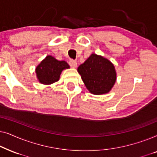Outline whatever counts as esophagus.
Instances as JSON below:
<instances>
[{"mask_svg":"<svg viewBox=\"0 0 157 157\" xmlns=\"http://www.w3.org/2000/svg\"><path fill=\"white\" fill-rule=\"evenodd\" d=\"M69 65L71 66V68H76V66H77V63H76V61H74V60H70Z\"/></svg>","mask_w":157,"mask_h":157,"instance_id":"1","label":"esophagus"}]
</instances>
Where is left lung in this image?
Returning <instances> with one entry per match:
<instances>
[{"mask_svg": "<svg viewBox=\"0 0 157 157\" xmlns=\"http://www.w3.org/2000/svg\"><path fill=\"white\" fill-rule=\"evenodd\" d=\"M77 71L86 89L94 95L108 94L117 81L114 65L106 58L96 53H92Z\"/></svg>", "mask_w": 157, "mask_h": 157, "instance_id": "obj_1", "label": "left lung"}]
</instances>
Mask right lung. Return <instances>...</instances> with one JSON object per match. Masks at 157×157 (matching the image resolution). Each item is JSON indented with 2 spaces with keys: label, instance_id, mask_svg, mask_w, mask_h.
Masks as SVG:
<instances>
[{
  "label": "right lung",
  "instance_id": "add662e5",
  "mask_svg": "<svg viewBox=\"0 0 157 157\" xmlns=\"http://www.w3.org/2000/svg\"><path fill=\"white\" fill-rule=\"evenodd\" d=\"M70 66L65 61H59L48 55L36 66V74L38 81L44 85H51L59 80L61 72Z\"/></svg>",
  "mask_w": 157,
  "mask_h": 157
}]
</instances>
